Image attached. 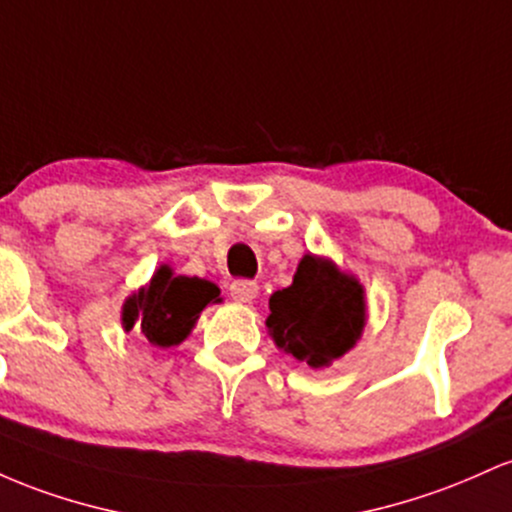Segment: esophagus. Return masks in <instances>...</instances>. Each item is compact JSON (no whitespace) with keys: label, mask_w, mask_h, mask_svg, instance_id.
Segmentation results:
<instances>
[{"label":"esophagus","mask_w":512,"mask_h":512,"mask_svg":"<svg viewBox=\"0 0 512 512\" xmlns=\"http://www.w3.org/2000/svg\"><path fill=\"white\" fill-rule=\"evenodd\" d=\"M229 295H232L237 302H251L258 295V285L254 280L239 278L229 285Z\"/></svg>","instance_id":"1"}]
</instances>
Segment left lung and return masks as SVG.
<instances>
[{
	"mask_svg": "<svg viewBox=\"0 0 512 512\" xmlns=\"http://www.w3.org/2000/svg\"><path fill=\"white\" fill-rule=\"evenodd\" d=\"M273 341L309 367H326L355 346L365 326L363 287L331 261L304 256L290 287L268 300Z\"/></svg>",
	"mask_w": 512,
	"mask_h": 512,
	"instance_id": "left-lung-1",
	"label": "left lung"
}]
</instances>
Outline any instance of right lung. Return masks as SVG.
Returning a JSON list of instances; mask_svg holds the SVG:
<instances>
[{
  "instance_id": "1",
  "label": "right lung",
  "mask_w": 512,
  "mask_h": 512,
  "mask_svg": "<svg viewBox=\"0 0 512 512\" xmlns=\"http://www.w3.org/2000/svg\"><path fill=\"white\" fill-rule=\"evenodd\" d=\"M220 290L208 280L174 275L169 266L154 273L152 283L132 295L123 307L125 331H140L159 348L179 346L193 329L198 314L217 302Z\"/></svg>"
}]
</instances>
